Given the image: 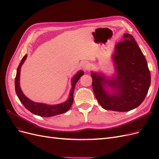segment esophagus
Returning a JSON list of instances; mask_svg holds the SVG:
<instances>
[{
    "label": "esophagus",
    "instance_id": "34e87169",
    "mask_svg": "<svg viewBox=\"0 0 159 159\" xmlns=\"http://www.w3.org/2000/svg\"><path fill=\"white\" fill-rule=\"evenodd\" d=\"M82 67H83V69L85 71H87L91 68V64L89 61H85L82 64Z\"/></svg>",
    "mask_w": 159,
    "mask_h": 159
}]
</instances>
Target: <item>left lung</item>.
Masks as SVG:
<instances>
[{"mask_svg": "<svg viewBox=\"0 0 159 159\" xmlns=\"http://www.w3.org/2000/svg\"><path fill=\"white\" fill-rule=\"evenodd\" d=\"M112 58L115 70L113 76L91 71L93 92L103 109L129 111L145 99L151 85L150 71L140 48L128 33L115 45Z\"/></svg>", "mask_w": 159, "mask_h": 159, "instance_id": "8db88e82", "label": "left lung"}]
</instances>
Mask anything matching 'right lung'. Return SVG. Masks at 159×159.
<instances>
[{
  "instance_id": "right-lung-1",
  "label": "right lung",
  "mask_w": 159,
  "mask_h": 159,
  "mask_svg": "<svg viewBox=\"0 0 159 159\" xmlns=\"http://www.w3.org/2000/svg\"><path fill=\"white\" fill-rule=\"evenodd\" d=\"M27 54L22 57V59L19 64L15 78V91L18 99L28 111H30L33 114L38 115V116L49 117L55 116V115L64 113L68 111L71 107L72 103L74 102V91L76 83L78 82L80 78L84 74L82 70L77 72V74L71 79V88L70 92L69 97L66 102L56 105H48L42 103H37L28 99L26 96L23 93L20 86V69L22 65L26 60Z\"/></svg>"
}]
</instances>
